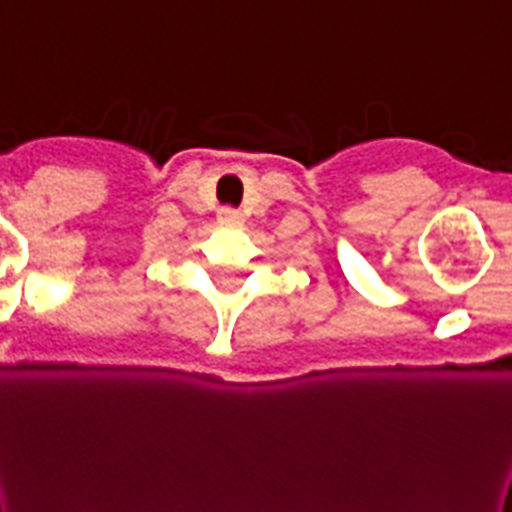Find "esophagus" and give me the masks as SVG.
<instances>
[{
  "label": "esophagus",
  "mask_w": 512,
  "mask_h": 512,
  "mask_svg": "<svg viewBox=\"0 0 512 512\" xmlns=\"http://www.w3.org/2000/svg\"><path fill=\"white\" fill-rule=\"evenodd\" d=\"M217 220L225 225H238L241 223V212L235 210V207H220V212H217Z\"/></svg>",
  "instance_id": "esophagus-1"
}]
</instances>
